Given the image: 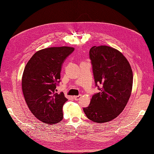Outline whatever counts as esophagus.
I'll return each mask as SVG.
<instances>
[{"label": "esophagus", "mask_w": 154, "mask_h": 154, "mask_svg": "<svg viewBox=\"0 0 154 154\" xmlns=\"http://www.w3.org/2000/svg\"><path fill=\"white\" fill-rule=\"evenodd\" d=\"M81 97H82V96H81V95H79V96H74V99L76 101H78L79 100H80V99L81 98Z\"/></svg>", "instance_id": "1"}]
</instances>
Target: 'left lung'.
Here are the masks:
<instances>
[{"label":"left lung","instance_id":"obj_1","mask_svg":"<svg viewBox=\"0 0 154 154\" xmlns=\"http://www.w3.org/2000/svg\"><path fill=\"white\" fill-rule=\"evenodd\" d=\"M89 56L96 85L100 83L101 87L83 111L92 122L106 123L117 118L128 103L132 89V70L125 56L109 46H93Z\"/></svg>","mask_w":154,"mask_h":154}]
</instances>
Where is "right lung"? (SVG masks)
Returning a JSON list of instances; mask_svg holds the SVG:
<instances>
[{
	"label": "right lung",
	"instance_id": "add662e5",
	"mask_svg": "<svg viewBox=\"0 0 154 154\" xmlns=\"http://www.w3.org/2000/svg\"><path fill=\"white\" fill-rule=\"evenodd\" d=\"M74 50L62 46L41 49L27 63L22 78V88L30 111L40 122L53 125L63 119L62 107L67 101L57 92L64 60Z\"/></svg>",
	"mask_w": 154,
	"mask_h": 154
}]
</instances>
